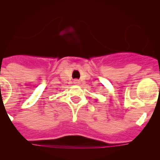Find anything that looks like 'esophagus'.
<instances>
[{
    "mask_svg": "<svg viewBox=\"0 0 160 160\" xmlns=\"http://www.w3.org/2000/svg\"><path fill=\"white\" fill-rule=\"evenodd\" d=\"M73 83L75 85H78L80 83V81H79L78 79H75V80H73Z\"/></svg>",
    "mask_w": 160,
    "mask_h": 160,
    "instance_id": "esophagus-1",
    "label": "esophagus"
}]
</instances>
